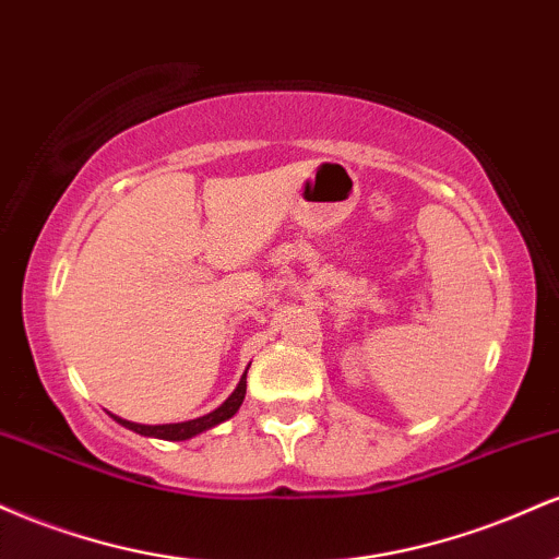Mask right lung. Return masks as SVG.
Wrapping results in <instances>:
<instances>
[{"mask_svg": "<svg viewBox=\"0 0 559 559\" xmlns=\"http://www.w3.org/2000/svg\"><path fill=\"white\" fill-rule=\"evenodd\" d=\"M249 365H252V362H249ZM247 370H243L241 381L236 383V389L230 391L228 400L223 402L221 407H215L213 413L202 415V418L183 420V423H163V426H141V423L123 420V418H118V415H112V418L118 420L123 428H128V431H136L141 436H150V439H163V441L194 439V436L210 431V428H215V426H221V423H226L228 418H234V415L239 413V407H241V402H243V394H247Z\"/></svg>", "mask_w": 559, "mask_h": 559, "instance_id": "obj_1", "label": "right lung"}]
</instances>
